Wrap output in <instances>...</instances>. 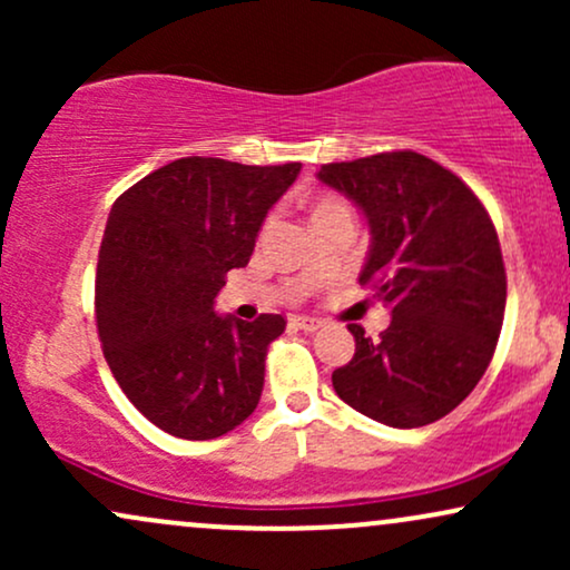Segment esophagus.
I'll return each instance as SVG.
<instances>
[{
  "mask_svg": "<svg viewBox=\"0 0 570 570\" xmlns=\"http://www.w3.org/2000/svg\"><path fill=\"white\" fill-rule=\"evenodd\" d=\"M289 322H292V326H297V330H305V332H316L318 326H322V322L313 316H292Z\"/></svg>",
  "mask_w": 570,
  "mask_h": 570,
  "instance_id": "obj_1",
  "label": "esophagus"
}]
</instances>
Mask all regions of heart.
<instances>
[{"mask_svg": "<svg viewBox=\"0 0 570 570\" xmlns=\"http://www.w3.org/2000/svg\"><path fill=\"white\" fill-rule=\"evenodd\" d=\"M335 203H340L337 198H322L316 203V208H313V212H322V208H326V206H335Z\"/></svg>", "mask_w": 570, "mask_h": 570, "instance_id": "heart-1", "label": "heart"}]
</instances>
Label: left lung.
Here are the masks:
<instances>
[{
	"label": "left lung",
	"mask_w": 570,
	"mask_h": 570,
	"mask_svg": "<svg viewBox=\"0 0 570 570\" xmlns=\"http://www.w3.org/2000/svg\"><path fill=\"white\" fill-rule=\"evenodd\" d=\"M316 176L362 208L372 238L358 284L391 307L377 340L348 326L356 353L332 385L372 421L429 426L472 394L499 343L507 271L493 222L453 171L412 149Z\"/></svg>",
	"instance_id": "1"
}]
</instances>
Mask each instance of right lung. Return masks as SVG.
Here are the masks:
<instances>
[{"instance_id":"obj_1","label":"right lung","mask_w":570,"mask_h":570,"mask_svg":"<svg viewBox=\"0 0 570 570\" xmlns=\"http://www.w3.org/2000/svg\"><path fill=\"white\" fill-rule=\"evenodd\" d=\"M299 168L181 158L115 200L98 252V340L122 394L166 434L214 440L257 410L267 345L286 322L222 316L214 299Z\"/></svg>"}]
</instances>
